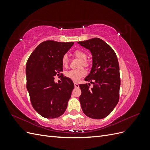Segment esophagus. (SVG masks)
<instances>
[{
	"label": "esophagus",
	"instance_id": "1",
	"mask_svg": "<svg viewBox=\"0 0 150 150\" xmlns=\"http://www.w3.org/2000/svg\"><path fill=\"white\" fill-rule=\"evenodd\" d=\"M79 84H78V83H74V87L76 88H79Z\"/></svg>",
	"mask_w": 150,
	"mask_h": 150
}]
</instances>
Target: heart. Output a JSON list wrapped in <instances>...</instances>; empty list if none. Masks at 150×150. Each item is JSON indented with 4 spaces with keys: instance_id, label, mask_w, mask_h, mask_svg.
<instances>
[{
    "instance_id": "b5f03b06",
    "label": "heart",
    "mask_w": 150,
    "mask_h": 150,
    "mask_svg": "<svg viewBox=\"0 0 150 150\" xmlns=\"http://www.w3.org/2000/svg\"><path fill=\"white\" fill-rule=\"evenodd\" d=\"M73 55L76 58L80 59L79 64V67L84 66L88 67L89 65L88 61L86 59L87 58V54L86 53L81 50H76L74 52ZM69 58L67 55H64L62 58V65L64 67H67L69 64ZM86 74V70L83 67H79L76 69H71L65 72V76L67 78L71 79L72 81H78L81 78L84 77Z\"/></svg>"
}]
</instances>
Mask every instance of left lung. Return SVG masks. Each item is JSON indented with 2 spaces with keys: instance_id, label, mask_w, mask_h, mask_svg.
Here are the masks:
<instances>
[{
  "instance_id": "1",
  "label": "left lung",
  "mask_w": 150,
  "mask_h": 150,
  "mask_svg": "<svg viewBox=\"0 0 150 150\" xmlns=\"http://www.w3.org/2000/svg\"><path fill=\"white\" fill-rule=\"evenodd\" d=\"M89 49L93 56V66L84 79L93 84H81L79 101L84 114L93 119H103L110 114L119 101L120 66L116 53L99 38L78 42Z\"/></svg>"
}]
</instances>
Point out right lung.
<instances>
[{
  "label": "right lung",
  "mask_w": 150,
  "mask_h": 150,
  "mask_svg": "<svg viewBox=\"0 0 150 150\" xmlns=\"http://www.w3.org/2000/svg\"><path fill=\"white\" fill-rule=\"evenodd\" d=\"M73 44L46 40L34 49L27 61V89L32 106L46 118H56L65 112L74 88L67 77L62 76L61 84L54 82V76L62 75V57Z\"/></svg>",
  "instance_id": "1"
}]
</instances>
